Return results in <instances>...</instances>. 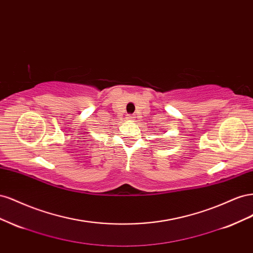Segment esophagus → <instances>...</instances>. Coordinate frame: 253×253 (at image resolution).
<instances>
[{"label": "esophagus", "instance_id": "esophagus-1", "mask_svg": "<svg viewBox=\"0 0 253 253\" xmlns=\"http://www.w3.org/2000/svg\"><path fill=\"white\" fill-rule=\"evenodd\" d=\"M134 118V116L133 115H129V117H128V119H133Z\"/></svg>", "mask_w": 253, "mask_h": 253}]
</instances>
